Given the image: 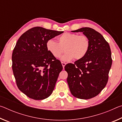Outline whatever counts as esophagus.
<instances>
[{
	"label": "esophagus",
	"mask_w": 122,
	"mask_h": 122,
	"mask_svg": "<svg viewBox=\"0 0 122 122\" xmlns=\"http://www.w3.org/2000/svg\"><path fill=\"white\" fill-rule=\"evenodd\" d=\"M61 63H62V66H63V68H65V66L66 65V63L64 62H61Z\"/></svg>",
	"instance_id": "esophagus-1"
}]
</instances>
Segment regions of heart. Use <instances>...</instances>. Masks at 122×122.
I'll use <instances>...</instances> for the list:
<instances>
[{
    "mask_svg": "<svg viewBox=\"0 0 122 122\" xmlns=\"http://www.w3.org/2000/svg\"><path fill=\"white\" fill-rule=\"evenodd\" d=\"M58 40L59 43L53 39L47 40L46 48L55 58L60 57L64 49L66 53L61 58L64 61L83 59L89 49L90 41L85 35L65 33L59 37Z\"/></svg>",
    "mask_w": 122,
    "mask_h": 122,
    "instance_id": "1",
    "label": "heart"
}]
</instances>
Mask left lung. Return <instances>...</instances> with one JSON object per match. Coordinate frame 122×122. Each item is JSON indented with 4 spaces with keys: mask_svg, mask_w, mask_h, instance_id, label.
Wrapping results in <instances>:
<instances>
[{
    "mask_svg": "<svg viewBox=\"0 0 122 122\" xmlns=\"http://www.w3.org/2000/svg\"><path fill=\"white\" fill-rule=\"evenodd\" d=\"M72 32H83L89 40L90 47L83 59L65 66L67 82L74 97L87 100L98 95L107 85L112 65L110 47L94 29L83 27Z\"/></svg>",
    "mask_w": 122,
    "mask_h": 122,
    "instance_id": "left-lung-1",
    "label": "left lung"
}]
</instances>
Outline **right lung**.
Listing matches in <instances>:
<instances>
[{"instance_id":"right-lung-1","label":"right lung","mask_w":122,"mask_h":122,"mask_svg":"<svg viewBox=\"0 0 122 122\" xmlns=\"http://www.w3.org/2000/svg\"><path fill=\"white\" fill-rule=\"evenodd\" d=\"M63 33L35 27L22 34L12 53V70L16 85L27 96L41 100L51 95L63 67L49 53L46 42Z\"/></svg>"}]
</instances>
